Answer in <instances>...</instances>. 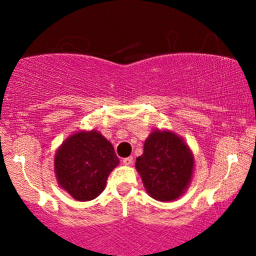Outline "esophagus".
<instances>
[{"instance_id": "obj_1", "label": "esophagus", "mask_w": 256, "mask_h": 256, "mask_svg": "<svg viewBox=\"0 0 256 256\" xmlns=\"http://www.w3.org/2000/svg\"><path fill=\"white\" fill-rule=\"evenodd\" d=\"M132 162H134L132 157H126V158H122V164H125V166H131Z\"/></svg>"}]
</instances>
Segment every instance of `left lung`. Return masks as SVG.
<instances>
[{
	"label": "left lung",
	"mask_w": 256,
	"mask_h": 256,
	"mask_svg": "<svg viewBox=\"0 0 256 256\" xmlns=\"http://www.w3.org/2000/svg\"><path fill=\"white\" fill-rule=\"evenodd\" d=\"M194 166L190 147L168 128L152 130L135 164L147 194L158 202H174L182 197L192 182Z\"/></svg>",
	"instance_id": "left-lung-1"
}]
</instances>
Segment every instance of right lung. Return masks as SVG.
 Wrapping results in <instances>:
<instances>
[{
  "label": "right lung",
  "instance_id": "right-lung-1",
  "mask_svg": "<svg viewBox=\"0 0 256 256\" xmlns=\"http://www.w3.org/2000/svg\"><path fill=\"white\" fill-rule=\"evenodd\" d=\"M114 146L98 130L70 134L54 154L58 186L73 200L88 202L99 197L118 164Z\"/></svg>",
  "mask_w": 256,
  "mask_h": 256
}]
</instances>
